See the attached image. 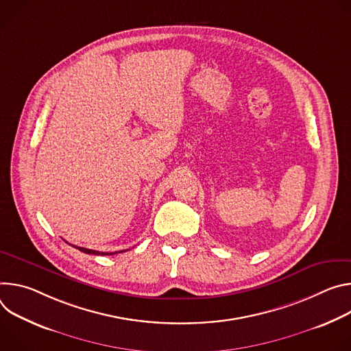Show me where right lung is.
Returning a JSON list of instances; mask_svg holds the SVG:
<instances>
[{"label": "right lung", "mask_w": 351, "mask_h": 351, "mask_svg": "<svg viewBox=\"0 0 351 351\" xmlns=\"http://www.w3.org/2000/svg\"><path fill=\"white\" fill-rule=\"evenodd\" d=\"M75 247V245H72ZM76 250H80L85 254H92V255H112V254H117V252H100V251H95V250H89V248H84V247H75ZM119 252H124V251H119Z\"/></svg>", "instance_id": "add662e5"}]
</instances>
